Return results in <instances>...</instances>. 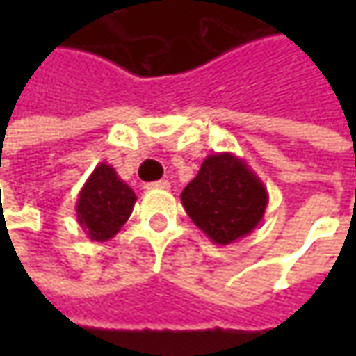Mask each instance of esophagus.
<instances>
[{
  "label": "esophagus",
  "instance_id": "esophagus-1",
  "mask_svg": "<svg viewBox=\"0 0 356 356\" xmlns=\"http://www.w3.org/2000/svg\"><path fill=\"white\" fill-rule=\"evenodd\" d=\"M171 183L168 179H160V181H154V183H148L147 188H162V191H170Z\"/></svg>",
  "mask_w": 356,
  "mask_h": 356
}]
</instances>
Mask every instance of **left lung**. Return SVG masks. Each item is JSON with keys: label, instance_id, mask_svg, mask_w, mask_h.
Here are the masks:
<instances>
[{"label": "left lung", "instance_id": "left-lung-1", "mask_svg": "<svg viewBox=\"0 0 356 356\" xmlns=\"http://www.w3.org/2000/svg\"><path fill=\"white\" fill-rule=\"evenodd\" d=\"M193 223L213 244L244 238L263 221L268 193L246 160L231 152L209 154L181 193Z\"/></svg>", "mask_w": 356, "mask_h": 356}]
</instances>
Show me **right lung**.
<instances>
[{
  "label": "right lung",
  "mask_w": 356,
  "mask_h": 356,
  "mask_svg": "<svg viewBox=\"0 0 356 356\" xmlns=\"http://www.w3.org/2000/svg\"><path fill=\"white\" fill-rule=\"evenodd\" d=\"M135 200L133 188L118 177L116 170L106 162L99 163L78 194V223L88 238L106 242L129 219Z\"/></svg>",
  "instance_id": "right-lung-1"
}]
</instances>
